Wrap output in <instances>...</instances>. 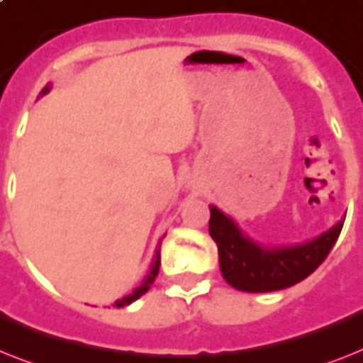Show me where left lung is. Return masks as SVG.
<instances>
[{
  "label": "left lung",
  "instance_id": "8db88e82",
  "mask_svg": "<svg viewBox=\"0 0 363 363\" xmlns=\"http://www.w3.org/2000/svg\"><path fill=\"white\" fill-rule=\"evenodd\" d=\"M343 222L302 246L264 250L244 237L231 218L211 207L208 233L218 246L222 276L231 287L246 293H270L293 287L315 272L334 248Z\"/></svg>",
  "mask_w": 363,
  "mask_h": 363
}]
</instances>
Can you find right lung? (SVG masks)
Listing matches in <instances>:
<instances>
[{"label": "right lung", "mask_w": 363, "mask_h": 363, "mask_svg": "<svg viewBox=\"0 0 363 363\" xmlns=\"http://www.w3.org/2000/svg\"><path fill=\"white\" fill-rule=\"evenodd\" d=\"M46 91H48V87H44L43 93H46ZM158 270H160V253L156 252V257H155V263H152L151 272L147 274V278L143 279V284H141L140 287H138V289H134V291H132L130 294H126L125 298L117 300V302H115V306H117V308H125V306L132 304V302H134V300L140 298L141 294H145L147 291H149V289H151V285H152V281H155L156 276H158Z\"/></svg>", "instance_id": "1"}]
</instances>
